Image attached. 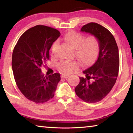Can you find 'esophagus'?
I'll return each mask as SVG.
<instances>
[{
	"label": "esophagus",
	"instance_id": "esophagus-1",
	"mask_svg": "<svg viewBox=\"0 0 133 133\" xmlns=\"http://www.w3.org/2000/svg\"><path fill=\"white\" fill-rule=\"evenodd\" d=\"M68 77H69V76L67 75H62V78H68Z\"/></svg>",
	"mask_w": 133,
	"mask_h": 133
}]
</instances>
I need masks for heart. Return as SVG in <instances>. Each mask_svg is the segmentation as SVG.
<instances>
[{
    "mask_svg": "<svg viewBox=\"0 0 133 133\" xmlns=\"http://www.w3.org/2000/svg\"><path fill=\"white\" fill-rule=\"evenodd\" d=\"M64 42L70 48L74 49L75 55L80 62L89 64L96 58L99 51V40L95 36L84 35L75 31L67 33L63 37ZM57 46V42H54L51 46V51L54 52ZM80 67V63L76 61L62 62L58 64V70L63 73H71Z\"/></svg>",
    "mask_w": 133,
    "mask_h": 133,
    "instance_id": "b5f03b06",
    "label": "heart"
}]
</instances>
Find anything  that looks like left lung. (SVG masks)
<instances>
[{
    "instance_id": "left-lung-1",
    "label": "left lung",
    "mask_w": 133,
    "mask_h": 133,
    "mask_svg": "<svg viewBox=\"0 0 133 133\" xmlns=\"http://www.w3.org/2000/svg\"><path fill=\"white\" fill-rule=\"evenodd\" d=\"M81 31L95 36L99 40V55L94 64L83 71L75 88L77 96L88 103L98 102L109 94L118 76L120 59L116 40L110 31L96 23H87Z\"/></svg>"
}]
</instances>
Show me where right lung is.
I'll return each instance as SVG.
<instances>
[{"label": "right lung", "mask_w": 133, "mask_h": 133, "mask_svg": "<svg viewBox=\"0 0 133 133\" xmlns=\"http://www.w3.org/2000/svg\"><path fill=\"white\" fill-rule=\"evenodd\" d=\"M60 36V31L55 29L37 25L21 36L13 49L12 66L16 83L31 102L43 103L55 95L60 74L44 76L41 67L50 59L49 50Z\"/></svg>", "instance_id": "add662e5"}]
</instances>
